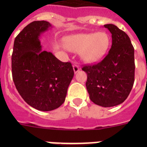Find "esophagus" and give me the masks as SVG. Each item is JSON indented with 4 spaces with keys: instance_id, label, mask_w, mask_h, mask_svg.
Listing matches in <instances>:
<instances>
[{
    "instance_id": "1",
    "label": "esophagus",
    "mask_w": 147,
    "mask_h": 147,
    "mask_svg": "<svg viewBox=\"0 0 147 147\" xmlns=\"http://www.w3.org/2000/svg\"><path fill=\"white\" fill-rule=\"evenodd\" d=\"M73 67H74V71L75 74H76L78 71H80V67H79V65H78L76 63L74 64V66H73Z\"/></svg>"
}]
</instances>
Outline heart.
I'll return each instance as SVG.
<instances>
[{
	"label": "heart",
	"mask_w": 147,
	"mask_h": 147,
	"mask_svg": "<svg viewBox=\"0 0 147 147\" xmlns=\"http://www.w3.org/2000/svg\"><path fill=\"white\" fill-rule=\"evenodd\" d=\"M110 43V36L104 32L72 35L65 40L67 49L74 52L80 51V57L85 62L101 59L107 52Z\"/></svg>",
	"instance_id": "heart-1"
}]
</instances>
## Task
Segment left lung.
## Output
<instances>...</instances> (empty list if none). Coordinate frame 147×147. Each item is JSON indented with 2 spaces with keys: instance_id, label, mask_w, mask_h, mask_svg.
<instances>
[{
  "instance_id": "8db88e82",
  "label": "left lung",
  "mask_w": 147,
  "mask_h": 147,
  "mask_svg": "<svg viewBox=\"0 0 147 147\" xmlns=\"http://www.w3.org/2000/svg\"><path fill=\"white\" fill-rule=\"evenodd\" d=\"M104 26L112 34L108 54L96 64L85 65L86 88L93 103L104 107L124 102L132 90L135 79L134 48L129 36L113 24Z\"/></svg>"
}]
</instances>
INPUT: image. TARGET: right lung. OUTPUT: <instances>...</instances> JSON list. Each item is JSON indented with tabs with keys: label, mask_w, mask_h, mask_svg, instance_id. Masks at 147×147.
<instances>
[{
	"label": "right lung",
	"mask_w": 147,
	"mask_h": 147,
	"mask_svg": "<svg viewBox=\"0 0 147 147\" xmlns=\"http://www.w3.org/2000/svg\"><path fill=\"white\" fill-rule=\"evenodd\" d=\"M51 25L34 21L14 42L11 55L13 81L22 98L34 108L50 111L60 107L74 72L71 62H62L51 52L42 51L40 35Z\"/></svg>",
	"instance_id": "add662e5"
}]
</instances>
